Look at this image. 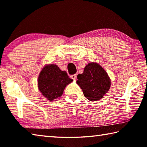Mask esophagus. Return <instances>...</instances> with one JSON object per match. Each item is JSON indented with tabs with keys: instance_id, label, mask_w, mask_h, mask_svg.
Segmentation results:
<instances>
[{
	"instance_id": "1",
	"label": "esophagus",
	"mask_w": 147,
	"mask_h": 147,
	"mask_svg": "<svg viewBox=\"0 0 147 147\" xmlns=\"http://www.w3.org/2000/svg\"><path fill=\"white\" fill-rule=\"evenodd\" d=\"M70 77H71V78L72 79H74V80H76V78H77V75H76V74H74V75H71Z\"/></svg>"
}]
</instances>
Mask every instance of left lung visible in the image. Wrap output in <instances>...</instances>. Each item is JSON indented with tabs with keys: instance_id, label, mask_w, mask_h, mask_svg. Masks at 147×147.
Here are the masks:
<instances>
[{
	"instance_id": "left-lung-1",
	"label": "left lung",
	"mask_w": 147,
	"mask_h": 147,
	"mask_svg": "<svg viewBox=\"0 0 147 147\" xmlns=\"http://www.w3.org/2000/svg\"><path fill=\"white\" fill-rule=\"evenodd\" d=\"M77 84L83 90L84 97L90 101L102 98L111 86V79L107 71L97 63H89L83 73L78 76Z\"/></svg>"
}]
</instances>
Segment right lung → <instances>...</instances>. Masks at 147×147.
<instances>
[{"instance_id":"add662e5","label":"right lung","mask_w":147,"mask_h":147,"mask_svg":"<svg viewBox=\"0 0 147 147\" xmlns=\"http://www.w3.org/2000/svg\"><path fill=\"white\" fill-rule=\"evenodd\" d=\"M72 81L73 79L69 78L66 71L61 70L56 64H50L41 69L37 85L42 96L52 101L63 95L64 88Z\"/></svg>"}]
</instances>
